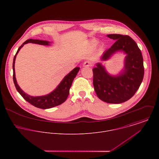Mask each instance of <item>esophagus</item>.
<instances>
[{"label":"esophagus","mask_w":159,"mask_h":159,"mask_svg":"<svg viewBox=\"0 0 159 159\" xmlns=\"http://www.w3.org/2000/svg\"><path fill=\"white\" fill-rule=\"evenodd\" d=\"M93 65V62L90 61H85L84 63H83V66L85 67H89V66H92Z\"/></svg>","instance_id":"obj_1"}]
</instances>
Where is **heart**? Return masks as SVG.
I'll return each instance as SVG.
<instances>
[{"instance_id": "1", "label": "heart", "mask_w": 159, "mask_h": 159, "mask_svg": "<svg viewBox=\"0 0 159 159\" xmlns=\"http://www.w3.org/2000/svg\"><path fill=\"white\" fill-rule=\"evenodd\" d=\"M98 41H96V40H94V41H93L92 42H91V43H92V44L93 45L94 47H95V46H96V45L98 44Z\"/></svg>"}]
</instances>
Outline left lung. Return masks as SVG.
<instances>
[{"label":"left lung","mask_w":159,"mask_h":159,"mask_svg":"<svg viewBox=\"0 0 159 159\" xmlns=\"http://www.w3.org/2000/svg\"><path fill=\"white\" fill-rule=\"evenodd\" d=\"M107 36L116 41L103 53L101 60L107 61L116 53L123 52L126 55L124 68L115 75L110 74L101 63H96L93 69V85L101 100L107 103L120 104L131 98L142 82L143 57L137 44L129 36L112 34Z\"/></svg>","instance_id":"1"}]
</instances>
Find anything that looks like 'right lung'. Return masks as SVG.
<instances>
[{"instance_id": "add662e5", "label": "right lung", "mask_w": 159, "mask_h": 159, "mask_svg": "<svg viewBox=\"0 0 159 159\" xmlns=\"http://www.w3.org/2000/svg\"><path fill=\"white\" fill-rule=\"evenodd\" d=\"M28 43H34V44H38L41 45H46V46H50L51 43V42L48 41L29 39L22 43L21 46L18 48L14 57L13 64H12L13 80L17 90L21 95V96L26 101H28L31 104L38 108L49 109L62 104L66 101L68 96H69L70 88L71 87V85L74 78L76 77V75H77V73L80 70V67H75V69H74L70 72H69L66 75H65V77L63 79V80L58 85V86L50 93L47 95L41 96H30L25 93L17 84L16 78L15 68H14L15 60H16V58L17 53H19L20 48L23 47L25 44H27Z\"/></svg>"}]
</instances>
